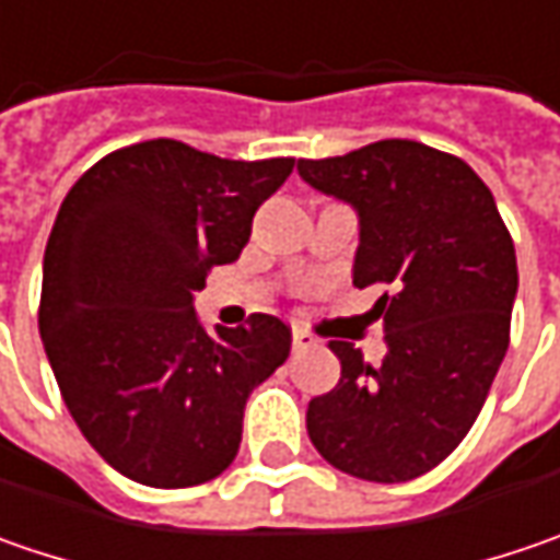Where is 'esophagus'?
I'll list each match as a JSON object with an SVG mask.
<instances>
[{
	"label": "esophagus",
	"mask_w": 560,
	"mask_h": 560,
	"mask_svg": "<svg viewBox=\"0 0 560 560\" xmlns=\"http://www.w3.org/2000/svg\"><path fill=\"white\" fill-rule=\"evenodd\" d=\"M313 345H316V338H313L310 331L294 328V335H291V348H294V351H306V348H313Z\"/></svg>",
	"instance_id": "1"
}]
</instances>
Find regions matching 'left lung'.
I'll return each instance as SVG.
<instances>
[{"label": "left lung", "instance_id": "8db88e82", "mask_svg": "<svg viewBox=\"0 0 560 560\" xmlns=\"http://www.w3.org/2000/svg\"><path fill=\"white\" fill-rule=\"evenodd\" d=\"M298 172L357 209L353 284H385L373 316L388 345L370 366L351 341H328L341 378L306 407L310 442L357 479H417L464 442L504 360L517 294L511 232L464 159L417 140L301 159Z\"/></svg>", "mask_w": 560, "mask_h": 560}]
</instances>
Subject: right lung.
I'll return each instance as SVG.
<instances>
[{
    "mask_svg": "<svg viewBox=\"0 0 560 560\" xmlns=\"http://www.w3.org/2000/svg\"><path fill=\"white\" fill-rule=\"evenodd\" d=\"M294 159H219L143 140L90 165L43 256L39 335L84 439L121 476L187 489L241 448L244 404L291 353V328L197 323L194 291L234 262Z\"/></svg>",
    "mask_w": 560,
    "mask_h": 560,
    "instance_id": "obj_1",
    "label": "right lung"
}]
</instances>
